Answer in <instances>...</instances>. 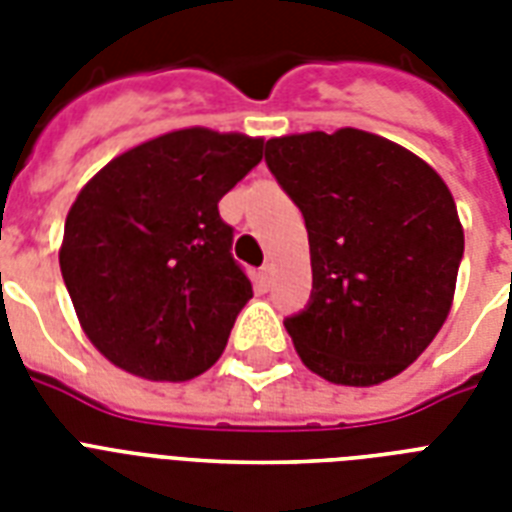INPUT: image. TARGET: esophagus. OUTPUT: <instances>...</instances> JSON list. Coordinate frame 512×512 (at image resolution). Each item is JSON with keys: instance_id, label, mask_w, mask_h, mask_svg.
Listing matches in <instances>:
<instances>
[{"instance_id": "obj_1", "label": "esophagus", "mask_w": 512, "mask_h": 512, "mask_svg": "<svg viewBox=\"0 0 512 512\" xmlns=\"http://www.w3.org/2000/svg\"><path fill=\"white\" fill-rule=\"evenodd\" d=\"M271 281H273V265L265 263L263 268H260V284H263V287H271Z\"/></svg>"}]
</instances>
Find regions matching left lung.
Masks as SVG:
<instances>
[{
  "label": "left lung",
  "instance_id": "obj_1",
  "mask_svg": "<svg viewBox=\"0 0 512 512\" xmlns=\"http://www.w3.org/2000/svg\"><path fill=\"white\" fill-rule=\"evenodd\" d=\"M265 162L311 244V303L284 321L297 356L350 388L401 374L452 311L465 252L452 191L417 154L353 127L271 138Z\"/></svg>",
  "mask_w": 512,
  "mask_h": 512
}]
</instances>
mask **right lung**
<instances>
[{"instance_id": "obj_1", "label": "right lung", "mask_w": 512, "mask_h": 512, "mask_svg": "<svg viewBox=\"0 0 512 512\" xmlns=\"http://www.w3.org/2000/svg\"><path fill=\"white\" fill-rule=\"evenodd\" d=\"M260 159L263 138L185 127L119 154L79 191L60 273L111 364L185 382L220 358L252 284L217 201Z\"/></svg>"}]
</instances>
